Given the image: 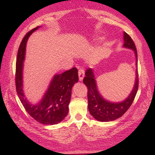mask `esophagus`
<instances>
[{"mask_svg":"<svg viewBox=\"0 0 155 155\" xmlns=\"http://www.w3.org/2000/svg\"><path fill=\"white\" fill-rule=\"evenodd\" d=\"M84 77V71L83 69L81 68L79 71H78V77H79V81H82L83 80V78Z\"/></svg>","mask_w":155,"mask_h":155,"instance_id":"1","label":"esophagus"}]
</instances>
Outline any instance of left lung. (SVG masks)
I'll list each match as a JSON object with an SVG mask.
<instances>
[{
  "mask_svg": "<svg viewBox=\"0 0 155 155\" xmlns=\"http://www.w3.org/2000/svg\"><path fill=\"white\" fill-rule=\"evenodd\" d=\"M123 39V47L131 49L134 52L137 67L134 86L130 93L126 98L119 102H113L104 98L98 91L93 69L88 68L85 72L86 77L84 78L83 83L88 88V110L92 116L98 121L110 122L123 116L132 104L139 87L137 73V52L135 45L132 38L125 32H124Z\"/></svg>",
  "mask_w": 155,
  "mask_h": 155,
  "instance_id": "8db88e82",
  "label": "left lung"
}]
</instances>
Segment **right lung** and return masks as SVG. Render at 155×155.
Here are the masks:
<instances>
[{
	"label": "right lung",
	"instance_id": "add662e5",
	"mask_svg": "<svg viewBox=\"0 0 155 155\" xmlns=\"http://www.w3.org/2000/svg\"><path fill=\"white\" fill-rule=\"evenodd\" d=\"M41 26L28 32L22 39L18 51L16 63V88L20 101L27 113L42 124H57L67 116L71 101L72 88L78 81V70L72 68L52 77L47 90L37 103L29 101L23 90V67L25 60L26 47L29 37Z\"/></svg>",
	"mask_w": 155,
	"mask_h": 155
}]
</instances>
